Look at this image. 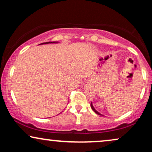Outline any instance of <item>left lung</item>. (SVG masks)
Instances as JSON below:
<instances>
[{
    "label": "left lung",
    "instance_id": "8db88e82",
    "mask_svg": "<svg viewBox=\"0 0 152 152\" xmlns=\"http://www.w3.org/2000/svg\"><path fill=\"white\" fill-rule=\"evenodd\" d=\"M91 109H92L93 110V111H94V112H95V113H96L97 114V115H102V114H100V113H99L98 111H96V110H95V108H94V107H93V104H92V102H91Z\"/></svg>",
    "mask_w": 152,
    "mask_h": 152
}]
</instances>
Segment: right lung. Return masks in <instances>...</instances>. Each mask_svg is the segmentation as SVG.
<instances>
[{
    "mask_svg": "<svg viewBox=\"0 0 152 152\" xmlns=\"http://www.w3.org/2000/svg\"><path fill=\"white\" fill-rule=\"evenodd\" d=\"M57 43V42H55V41H49V42H46V43H41V44H46V43Z\"/></svg>",
    "mask_w": 152,
    "mask_h": 152,
    "instance_id": "1",
    "label": "right lung"
}]
</instances>
